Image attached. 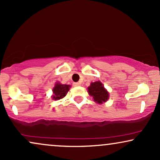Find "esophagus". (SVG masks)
Listing matches in <instances>:
<instances>
[{"label":"esophagus","instance_id":"1","mask_svg":"<svg viewBox=\"0 0 160 160\" xmlns=\"http://www.w3.org/2000/svg\"><path fill=\"white\" fill-rule=\"evenodd\" d=\"M81 85V83H79V82H76V83L73 84V86H80Z\"/></svg>","mask_w":160,"mask_h":160}]
</instances>
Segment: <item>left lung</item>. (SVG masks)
Segmentation results:
<instances>
[{"mask_svg":"<svg viewBox=\"0 0 160 160\" xmlns=\"http://www.w3.org/2000/svg\"><path fill=\"white\" fill-rule=\"evenodd\" d=\"M89 95L92 96L94 101L98 104H102L108 99L109 94L104 89L103 84L100 82H92L90 86L88 88Z\"/></svg>","mask_w":160,"mask_h":160,"instance_id":"8db88e82","label":"left lung"}]
</instances>
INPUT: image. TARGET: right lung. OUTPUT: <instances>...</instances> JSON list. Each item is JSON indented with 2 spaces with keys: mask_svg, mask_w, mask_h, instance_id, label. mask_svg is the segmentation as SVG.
<instances>
[{
  "mask_svg": "<svg viewBox=\"0 0 160 160\" xmlns=\"http://www.w3.org/2000/svg\"><path fill=\"white\" fill-rule=\"evenodd\" d=\"M70 86L67 84H62L60 83H56L55 88H53V96L52 98L55 100H58L64 98L67 95V92L70 90Z\"/></svg>",
  "mask_w": 160,
  "mask_h": 160,
  "instance_id": "add662e5",
  "label": "right lung"
}]
</instances>
